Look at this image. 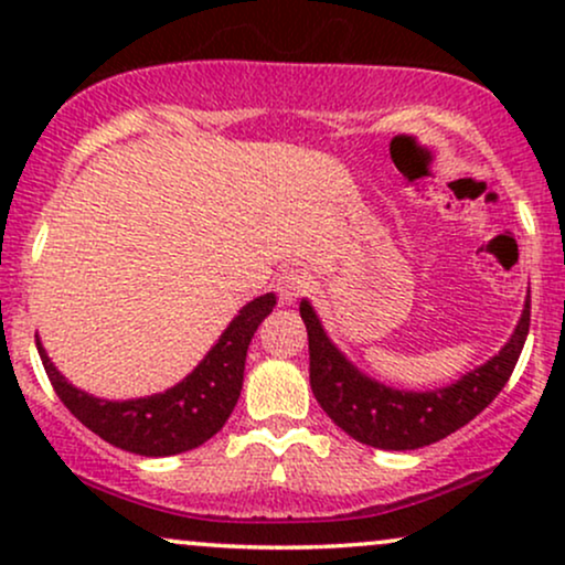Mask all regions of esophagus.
<instances>
[{
    "label": "esophagus",
    "instance_id": "34e87169",
    "mask_svg": "<svg viewBox=\"0 0 565 565\" xmlns=\"http://www.w3.org/2000/svg\"><path fill=\"white\" fill-rule=\"evenodd\" d=\"M308 284H310L308 276H305L302 270L287 268V270H281V274H278L274 287L278 291V300L291 302V300H297V297H300V295H305Z\"/></svg>",
    "mask_w": 565,
    "mask_h": 565
}]
</instances>
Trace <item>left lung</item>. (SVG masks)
Here are the masks:
<instances>
[{"label":"left lung","mask_w":565,"mask_h":565,"mask_svg":"<svg viewBox=\"0 0 565 565\" xmlns=\"http://www.w3.org/2000/svg\"><path fill=\"white\" fill-rule=\"evenodd\" d=\"M300 316L308 329L310 387L323 412L361 444L387 451H408L451 436L478 417L508 385L529 334L531 297H526L521 321L508 345L494 359L472 369L454 385L425 393L395 391L361 374L334 348L308 300L300 302Z\"/></svg>","instance_id":"1"}]
</instances>
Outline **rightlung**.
<instances>
[{"label": "right lung", "instance_id": "right-lung-1", "mask_svg": "<svg viewBox=\"0 0 565 565\" xmlns=\"http://www.w3.org/2000/svg\"><path fill=\"white\" fill-rule=\"evenodd\" d=\"M276 295L246 302L228 323L204 361L170 391L135 401H103L79 391L63 377L44 353L36 337L39 359L53 382L57 398L84 427L103 440L140 457H170L196 449L223 430L244 385L246 348L265 316L274 310Z\"/></svg>", "mask_w": 565, "mask_h": 565}]
</instances>
